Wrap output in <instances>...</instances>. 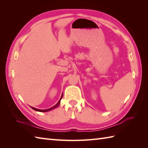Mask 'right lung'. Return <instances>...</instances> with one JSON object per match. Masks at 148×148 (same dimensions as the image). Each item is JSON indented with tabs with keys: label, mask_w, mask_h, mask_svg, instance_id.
I'll return each instance as SVG.
<instances>
[{
	"label": "right lung",
	"mask_w": 148,
	"mask_h": 148,
	"mask_svg": "<svg viewBox=\"0 0 148 148\" xmlns=\"http://www.w3.org/2000/svg\"><path fill=\"white\" fill-rule=\"evenodd\" d=\"M62 97H63V93H62V96H61V98L60 99L59 101L57 102V103H56V104L54 106L51 107V108H49V109H39L35 108H33V107H31V108L33 109L34 110H35V111H39V112H48V111H51V110L55 109V108H57V107L60 105V100H61V99H62Z\"/></svg>",
	"instance_id": "add662e5"
}]
</instances>
